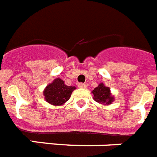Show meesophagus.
Masks as SVG:
<instances>
[{
    "label": "esophagus",
    "mask_w": 157,
    "mask_h": 157,
    "mask_svg": "<svg viewBox=\"0 0 157 157\" xmlns=\"http://www.w3.org/2000/svg\"><path fill=\"white\" fill-rule=\"evenodd\" d=\"M78 86L79 87V88H86V86L85 83H82V82H78Z\"/></svg>",
    "instance_id": "34e87169"
}]
</instances>
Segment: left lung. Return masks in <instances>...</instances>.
<instances>
[{"label": "left lung", "instance_id": "1", "mask_svg": "<svg viewBox=\"0 0 157 157\" xmlns=\"http://www.w3.org/2000/svg\"><path fill=\"white\" fill-rule=\"evenodd\" d=\"M94 96V100L103 105H110L113 101V96L110 93V89L108 86H105L103 83H100L97 87L92 91Z\"/></svg>", "mask_w": 157, "mask_h": 157}]
</instances>
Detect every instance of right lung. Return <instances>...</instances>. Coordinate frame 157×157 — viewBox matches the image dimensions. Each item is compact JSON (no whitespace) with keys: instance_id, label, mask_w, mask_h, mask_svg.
<instances>
[{"instance_id":"right-lung-1","label":"right lung","mask_w":157,"mask_h":157,"mask_svg":"<svg viewBox=\"0 0 157 157\" xmlns=\"http://www.w3.org/2000/svg\"><path fill=\"white\" fill-rule=\"evenodd\" d=\"M75 88V86H66L61 78H56L46 86L44 96L46 101L51 105H61L70 99Z\"/></svg>"}]
</instances>
